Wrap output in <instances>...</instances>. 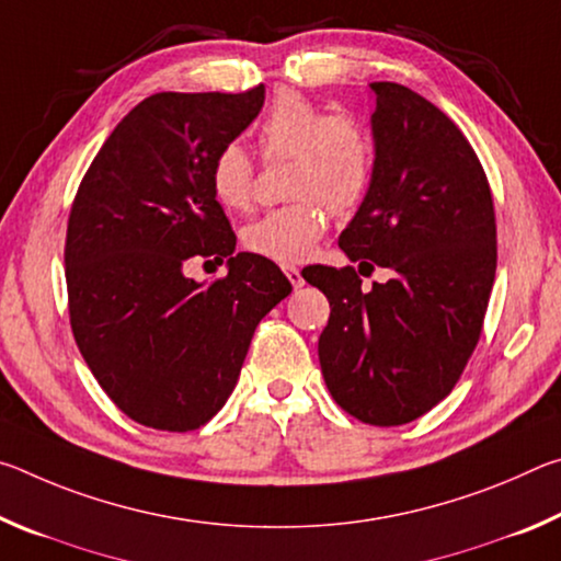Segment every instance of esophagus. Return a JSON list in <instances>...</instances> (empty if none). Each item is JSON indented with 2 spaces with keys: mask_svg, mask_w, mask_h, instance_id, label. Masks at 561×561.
I'll return each mask as SVG.
<instances>
[{
  "mask_svg": "<svg viewBox=\"0 0 561 561\" xmlns=\"http://www.w3.org/2000/svg\"><path fill=\"white\" fill-rule=\"evenodd\" d=\"M284 274H287V279H289V284H291L294 289L304 287V277H301V272L297 267H284Z\"/></svg>",
  "mask_w": 561,
  "mask_h": 561,
  "instance_id": "esophagus-1",
  "label": "esophagus"
}]
</instances>
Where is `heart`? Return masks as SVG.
Wrapping results in <instances>:
<instances>
[{
	"label": "heart",
	"instance_id": "b5f03b06",
	"mask_svg": "<svg viewBox=\"0 0 561 561\" xmlns=\"http://www.w3.org/2000/svg\"><path fill=\"white\" fill-rule=\"evenodd\" d=\"M264 160L289 158L287 193L294 201L264 213L242 230L250 252L297 264L324 234L327 210L341 215L360 203L374 173V148L354 118L317 108L299 93L282 91L257 126ZM254 168L240 144H225L210 163V190L227 210L252 203Z\"/></svg>",
	"mask_w": 561,
	"mask_h": 561
}]
</instances>
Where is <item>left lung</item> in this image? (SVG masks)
<instances>
[{
	"label": "left lung",
	"mask_w": 561,
	"mask_h": 561,
	"mask_svg": "<svg viewBox=\"0 0 561 561\" xmlns=\"http://www.w3.org/2000/svg\"><path fill=\"white\" fill-rule=\"evenodd\" d=\"M374 173L339 237L351 262L392 272L359 287L354 267L301 272L327 294L319 336L329 393L368 425L411 423L458 383L480 341L497 267L492 193L460 128L415 91L371 83Z\"/></svg>",
	"instance_id": "left-lung-1"
}]
</instances>
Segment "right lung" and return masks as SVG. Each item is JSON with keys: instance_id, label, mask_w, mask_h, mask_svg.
<instances>
[{"instance_id": "obj_1", "label": "right lung", "mask_w": 561, "mask_h": 561, "mask_svg": "<svg viewBox=\"0 0 561 561\" xmlns=\"http://www.w3.org/2000/svg\"><path fill=\"white\" fill-rule=\"evenodd\" d=\"M262 106V83L153 93L113 128L73 197L64 262L76 346L111 401L148 428L185 433L210 421L254 329L291 291L274 262L234 254L210 190L215 153ZM193 259H227L228 274L190 280Z\"/></svg>"}]
</instances>
